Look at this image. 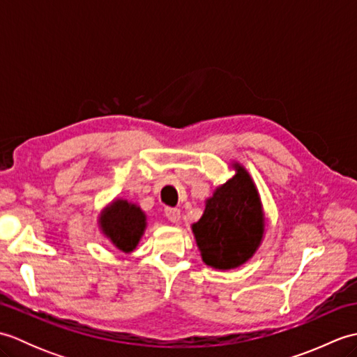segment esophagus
I'll list each match as a JSON object with an SVG mask.
<instances>
[{
  "mask_svg": "<svg viewBox=\"0 0 357 357\" xmlns=\"http://www.w3.org/2000/svg\"><path fill=\"white\" fill-rule=\"evenodd\" d=\"M164 215H165L167 219H169L170 222H178L179 218H181V211H179V208L167 207V208L164 210Z\"/></svg>",
  "mask_w": 357,
  "mask_h": 357,
  "instance_id": "esophagus-1",
  "label": "esophagus"
}]
</instances>
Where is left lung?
<instances>
[{
  "mask_svg": "<svg viewBox=\"0 0 357 357\" xmlns=\"http://www.w3.org/2000/svg\"><path fill=\"white\" fill-rule=\"evenodd\" d=\"M262 231L259 196L248 173L236 165V174L218 188L193 224L202 261L219 270L239 267L256 252Z\"/></svg>",
  "mask_w": 357,
  "mask_h": 357,
  "instance_id": "1",
  "label": "left lung"
}]
</instances>
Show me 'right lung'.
Segmentation results:
<instances>
[{
  "instance_id": "right-lung-1",
  "label": "right lung",
  "mask_w": 357,
  "mask_h": 357,
  "mask_svg": "<svg viewBox=\"0 0 357 357\" xmlns=\"http://www.w3.org/2000/svg\"><path fill=\"white\" fill-rule=\"evenodd\" d=\"M101 227L113 245L121 252L128 253L139 242L146 227V216L133 204L116 201L101 216Z\"/></svg>"
}]
</instances>
